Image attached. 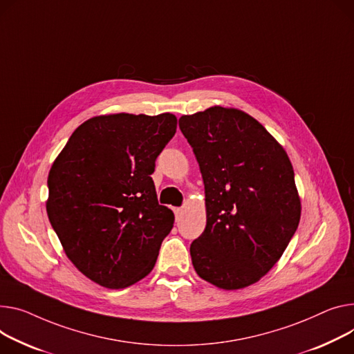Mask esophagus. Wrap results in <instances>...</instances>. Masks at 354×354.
I'll return each instance as SVG.
<instances>
[{"label": "esophagus", "mask_w": 354, "mask_h": 354, "mask_svg": "<svg viewBox=\"0 0 354 354\" xmlns=\"http://www.w3.org/2000/svg\"><path fill=\"white\" fill-rule=\"evenodd\" d=\"M174 212H175V216H176V219H179V218L182 216V214H183V209H182V207H175V209H174Z\"/></svg>", "instance_id": "obj_1"}]
</instances>
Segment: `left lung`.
<instances>
[{
    "label": "left lung",
    "instance_id": "left-lung-1",
    "mask_svg": "<svg viewBox=\"0 0 354 354\" xmlns=\"http://www.w3.org/2000/svg\"><path fill=\"white\" fill-rule=\"evenodd\" d=\"M179 128L199 163L206 196V227L191 245L192 265L221 289L246 288L273 268L300 221L289 156L239 109L183 115Z\"/></svg>",
    "mask_w": 354,
    "mask_h": 354
}]
</instances>
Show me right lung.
Listing matches in <instances>:
<instances>
[{"label":"right lung","mask_w":354,"mask_h":354,"mask_svg":"<svg viewBox=\"0 0 354 354\" xmlns=\"http://www.w3.org/2000/svg\"><path fill=\"white\" fill-rule=\"evenodd\" d=\"M175 132L172 113L95 116L74 131L53 165L51 226L69 261L104 288L144 279L174 227L151 175Z\"/></svg>","instance_id":"add662e5"}]
</instances>
